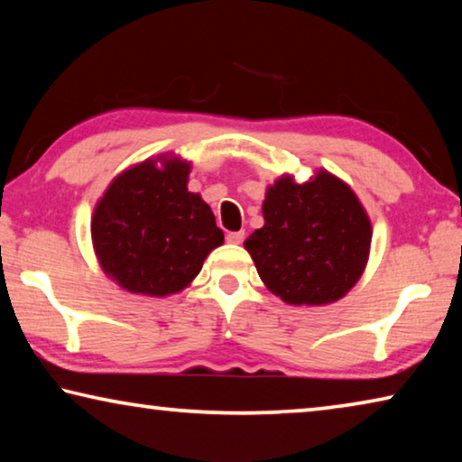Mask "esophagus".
<instances>
[{"mask_svg": "<svg viewBox=\"0 0 462 462\" xmlns=\"http://www.w3.org/2000/svg\"><path fill=\"white\" fill-rule=\"evenodd\" d=\"M226 240L230 242V245H240L242 240H245V230H238V232H228V236Z\"/></svg>", "mask_w": 462, "mask_h": 462, "instance_id": "34e87169", "label": "esophagus"}]
</instances>
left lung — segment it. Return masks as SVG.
<instances>
[{"instance_id":"obj_1","label":"left lung","mask_w":462,"mask_h":462,"mask_svg":"<svg viewBox=\"0 0 462 462\" xmlns=\"http://www.w3.org/2000/svg\"><path fill=\"white\" fill-rule=\"evenodd\" d=\"M264 226L245 248L271 293L291 306L338 301L369 261L371 220L355 191L319 169L306 183L291 175L267 187Z\"/></svg>"}]
</instances>
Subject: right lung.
<instances>
[{"instance_id": "add662e5", "label": "right lung", "mask_w": 462, "mask_h": 462, "mask_svg": "<svg viewBox=\"0 0 462 462\" xmlns=\"http://www.w3.org/2000/svg\"><path fill=\"white\" fill-rule=\"evenodd\" d=\"M191 162L162 154L114 179L91 217V240L106 275L130 293L165 297L198 277L224 232L198 193Z\"/></svg>"}]
</instances>
